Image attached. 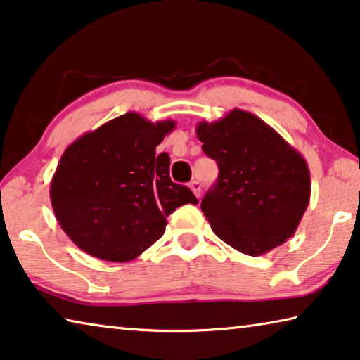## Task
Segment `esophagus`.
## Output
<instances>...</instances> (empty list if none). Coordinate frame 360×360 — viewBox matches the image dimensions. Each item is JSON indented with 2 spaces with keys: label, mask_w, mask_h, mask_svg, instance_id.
Segmentation results:
<instances>
[{
  "label": "esophagus",
  "mask_w": 360,
  "mask_h": 360,
  "mask_svg": "<svg viewBox=\"0 0 360 360\" xmlns=\"http://www.w3.org/2000/svg\"><path fill=\"white\" fill-rule=\"evenodd\" d=\"M189 187H191V191L195 193V197H200V192H202V184L198 181H192L191 184H189Z\"/></svg>",
  "instance_id": "34e87169"
}]
</instances>
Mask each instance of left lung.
<instances>
[{
    "label": "left lung",
    "mask_w": 360,
    "mask_h": 360,
    "mask_svg": "<svg viewBox=\"0 0 360 360\" xmlns=\"http://www.w3.org/2000/svg\"><path fill=\"white\" fill-rule=\"evenodd\" d=\"M197 138L219 168L218 181L202 200L216 236L248 256L287 242L309 205L311 174L303 155L240 108L198 123Z\"/></svg>",
    "instance_id": "1"
}]
</instances>
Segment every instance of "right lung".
Instances as JSON below:
<instances>
[{"label": "right lung", "instance_id": "add662e5", "mask_svg": "<svg viewBox=\"0 0 360 360\" xmlns=\"http://www.w3.org/2000/svg\"><path fill=\"white\" fill-rule=\"evenodd\" d=\"M173 120L152 123L136 112L84 133L62 153L51 179L56 219L79 250L127 262L165 233L167 218L198 200L169 178V155L157 146Z\"/></svg>", "mask_w": 360, "mask_h": 360}]
</instances>
